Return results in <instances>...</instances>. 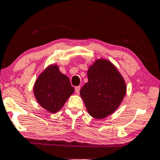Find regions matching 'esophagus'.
Segmentation results:
<instances>
[{
  "label": "esophagus",
  "instance_id": "esophagus-1",
  "mask_svg": "<svg viewBox=\"0 0 160 160\" xmlns=\"http://www.w3.org/2000/svg\"><path fill=\"white\" fill-rule=\"evenodd\" d=\"M80 89H81V87H80V86H77V87H76V88H75V92H76L77 95L79 94Z\"/></svg>",
  "mask_w": 160,
  "mask_h": 160
}]
</instances>
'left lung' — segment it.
I'll use <instances>...</instances> for the list:
<instances>
[{"label": "left lung", "mask_w": 160, "mask_h": 160, "mask_svg": "<svg viewBox=\"0 0 160 160\" xmlns=\"http://www.w3.org/2000/svg\"><path fill=\"white\" fill-rule=\"evenodd\" d=\"M88 82L80 95L92 117L102 119L113 113L126 95L125 81L110 62L98 59L89 68Z\"/></svg>", "instance_id": "1"}]
</instances>
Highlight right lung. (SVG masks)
<instances>
[{"label":"right lung","instance_id":"add662e5","mask_svg":"<svg viewBox=\"0 0 160 160\" xmlns=\"http://www.w3.org/2000/svg\"><path fill=\"white\" fill-rule=\"evenodd\" d=\"M74 92L68 76L62 74L56 65H50L34 83V93L37 101L50 112H57Z\"/></svg>","mask_w":160,"mask_h":160}]
</instances>
